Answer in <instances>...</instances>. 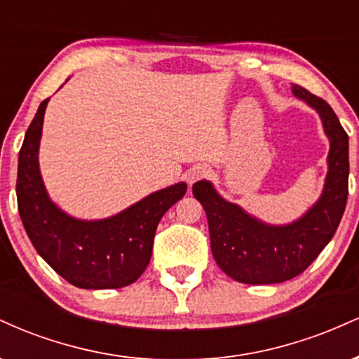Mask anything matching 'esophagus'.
Listing matches in <instances>:
<instances>
[{
    "label": "esophagus",
    "mask_w": 359,
    "mask_h": 359,
    "mask_svg": "<svg viewBox=\"0 0 359 359\" xmlns=\"http://www.w3.org/2000/svg\"><path fill=\"white\" fill-rule=\"evenodd\" d=\"M209 175V168L205 165H196L192 167L191 170H187V174H185V179H187L189 184H194L197 182L199 179H203V177H208Z\"/></svg>",
    "instance_id": "1"
}]
</instances>
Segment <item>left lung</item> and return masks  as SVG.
I'll return each instance as SVG.
<instances>
[{
    "label": "left lung",
    "mask_w": 359,
    "mask_h": 359,
    "mask_svg": "<svg viewBox=\"0 0 359 359\" xmlns=\"http://www.w3.org/2000/svg\"><path fill=\"white\" fill-rule=\"evenodd\" d=\"M292 94L319 114L329 140L323 192L302 216L271 224L226 201L211 180L192 185L208 216L214 259L228 277L250 285L280 283L302 273L332 240L348 201V135L324 100L297 84H292Z\"/></svg>",
    "instance_id": "obj_1"
}]
</instances>
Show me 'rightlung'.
I'll return each mask as SVG.
<instances>
[{
  "label": "right lung",
  "instance_id": "1",
  "mask_svg": "<svg viewBox=\"0 0 359 359\" xmlns=\"http://www.w3.org/2000/svg\"><path fill=\"white\" fill-rule=\"evenodd\" d=\"M48 101L36 109L18 155L16 199L25 231L36 253L72 285L88 290L130 285L150 263L156 226L182 199L187 184L148 194L102 219L71 216L48 196L40 172V138Z\"/></svg>",
  "mask_w": 359,
  "mask_h": 359
}]
</instances>
